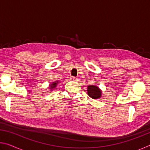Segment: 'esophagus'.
I'll list each match as a JSON object with an SVG mask.
<instances>
[{
  "mask_svg": "<svg viewBox=\"0 0 150 150\" xmlns=\"http://www.w3.org/2000/svg\"><path fill=\"white\" fill-rule=\"evenodd\" d=\"M71 81H77V77H73V76H72V77H71Z\"/></svg>",
  "mask_w": 150,
  "mask_h": 150,
  "instance_id": "obj_1",
  "label": "esophagus"
}]
</instances>
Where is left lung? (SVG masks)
I'll return each instance as SVG.
<instances>
[{
    "instance_id": "obj_1",
    "label": "left lung",
    "mask_w": 150,
    "mask_h": 150,
    "mask_svg": "<svg viewBox=\"0 0 150 150\" xmlns=\"http://www.w3.org/2000/svg\"><path fill=\"white\" fill-rule=\"evenodd\" d=\"M88 95L94 99H97L101 96V91L99 88L95 85H89L87 88Z\"/></svg>"
}]
</instances>
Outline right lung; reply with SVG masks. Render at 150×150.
Segmentation results:
<instances>
[{"label": "right lung", "instance_id": "obj_1", "mask_svg": "<svg viewBox=\"0 0 150 150\" xmlns=\"http://www.w3.org/2000/svg\"><path fill=\"white\" fill-rule=\"evenodd\" d=\"M57 83H58V82H54V83H52V85H50V88H55V87H56V85H57Z\"/></svg>", "mask_w": 150, "mask_h": 150}]
</instances>
